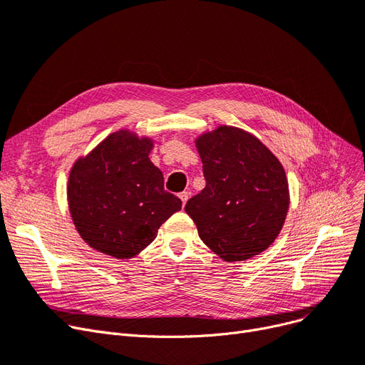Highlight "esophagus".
Here are the masks:
<instances>
[{"label":"esophagus","instance_id":"34e87169","mask_svg":"<svg viewBox=\"0 0 365 365\" xmlns=\"http://www.w3.org/2000/svg\"><path fill=\"white\" fill-rule=\"evenodd\" d=\"M179 198L182 200V205L185 206V205H186V201H187V198H190V192H186V191H185V192H180V194H179Z\"/></svg>","mask_w":365,"mask_h":365}]
</instances>
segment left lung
Returning a JSON list of instances; mask_svg holds the SVG:
<instances>
[{"label": "left lung", "mask_w": 365, "mask_h": 365, "mask_svg": "<svg viewBox=\"0 0 365 365\" xmlns=\"http://www.w3.org/2000/svg\"><path fill=\"white\" fill-rule=\"evenodd\" d=\"M206 186L186 203L198 236L227 263L255 257L284 225L290 192L279 159L248 130L221 125L194 140Z\"/></svg>", "instance_id": "8db88e82"}]
</instances>
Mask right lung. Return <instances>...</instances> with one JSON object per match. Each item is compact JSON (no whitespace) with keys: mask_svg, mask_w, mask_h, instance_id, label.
Returning <instances> with one entry per match:
<instances>
[{"mask_svg":"<svg viewBox=\"0 0 365 365\" xmlns=\"http://www.w3.org/2000/svg\"><path fill=\"white\" fill-rule=\"evenodd\" d=\"M153 147L152 137L118 129L73 162L67 205L76 232L93 250L120 260L137 257L182 209L148 158Z\"/></svg>","mask_w":365,"mask_h":365,"instance_id":"add662e5","label":"right lung"}]
</instances>
